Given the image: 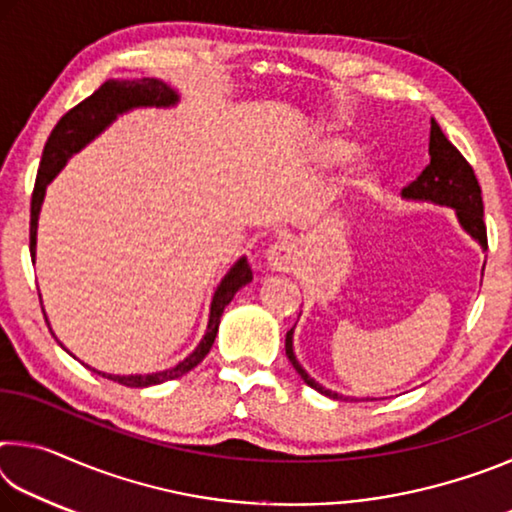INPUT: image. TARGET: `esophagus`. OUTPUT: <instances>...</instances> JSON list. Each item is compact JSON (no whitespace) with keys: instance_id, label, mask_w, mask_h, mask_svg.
Masks as SVG:
<instances>
[{"instance_id":"1","label":"esophagus","mask_w":512,"mask_h":512,"mask_svg":"<svg viewBox=\"0 0 512 512\" xmlns=\"http://www.w3.org/2000/svg\"><path fill=\"white\" fill-rule=\"evenodd\" d=\"M266 264L271 271L277 273H291L296 271V266L300 264V248L293 239L284 237L277 239L271 248L266 250Z\"/></svg>"}]
</instances>
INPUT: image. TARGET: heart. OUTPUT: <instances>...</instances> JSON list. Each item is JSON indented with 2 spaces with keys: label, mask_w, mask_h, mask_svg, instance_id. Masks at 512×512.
<instances>
[{
  "label": "heart",
  "mask_w": 512,
  "mask_h": 512,
  "mask_svg": "<svg viewBox=\"0 0 512 512\" xmlns=\"http://www.w3.org/2000/svg\"><path fill=\"white\" fill-rule=\"evenodd\" d=\"M352 153H354V144L348 140H341V137H332V140H327L323 144V149H320V155H323V160L329 164L348 160Z\"/></svg>",
  "instance_id": "1"
}]
</instances>
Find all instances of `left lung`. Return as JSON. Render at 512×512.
Wrapping results in <instances>:
<instances>
[{"label": "left lung", "mask_w": 512, "mask_h": 512, "mask_svg": "<svg viewBox=\"0 0 512 512\" xmlns=\"http://www.w3.org/2000/svg\"><path fill=\"white\" fill-rule=\"evenodd\" d=\"M429 155H431V162L427 164V169L420 173L418 180H413L409 187L402 189V198H406V201L452 207L456 212L458 223H461V228L483 250H488V235H485V223H483V198H481L479 180H476L472 167L467 164L461 151H458L456 146L447 140L445 133L440 131L436 119H431ZM284 348H287V357L291 361V366L296 368V372L307 386L314 388V391H318L320 395L332 397V400L357 402V397H345L336 391H329V388H325L323 384H318L314 377H309V372L300 366V361L296 359V352H293V327L287 332V345H284Z\"/></svg>", "instance_id": "8db88e82"}]
</instances>
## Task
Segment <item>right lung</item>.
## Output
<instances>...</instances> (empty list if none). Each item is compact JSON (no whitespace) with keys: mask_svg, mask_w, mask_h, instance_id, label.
<instances>
[{"mask_svg":"<svg viewBox=\"0 0 512 512\" xmlns=\"http://www.w3.org/2000/svg\"><path fill=\"white\" fill-rule=\"evenodd\" d=\"M180 101L178 92L169 88L167 83L160 79H137V81H124V79H110L101 85V88L90 94L88 99L81 101L79 106L72 108L67 115L58 121L54 131H51L49 140L45 144V153H42V162L38 169L36 187H33L31 196V257L36 262V244H38V219L42 210V201H45L47 187L54 180L60 169L65 167L67 160L74 153L85 149L94 137H99L106 128L115 121L119 115L135 108H171ZM253 280V271H250L248 259L239 257L228 273L221 277L219 287H216L212 302H210V318H207V329L201 343L196 350L185 357L173 368L149 372V375H108V372L94 370L106 379L117 381V384L131 386V388H146L162 384V381L183 377L185 372L196 368L207 352L212 350V343L219 332L221 314L223 309L230 305L235 293L246 287ZM90 368V366H88Z\"/></svg>","mask_w":512,"mask_h":512,"instance_id":"right-lung-1","label":"right lung"}]
</instances>
